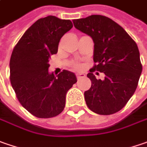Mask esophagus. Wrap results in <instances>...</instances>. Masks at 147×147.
<instances>
[{
    "instance_id": "1",
    "label": "esophagus",
    "mask_w": 147,
    "mask_h": 147,
    "mask_svg": "<svg viewBox=\"0 0 147 147\" xmlns=\"http://www.w3.org/2000/svg\"><path fill=\"white\" fill-rule=\"evenodd\" d=\"M86 76H85V74L83 73H77L76 74V78L79 80L80 78H83V77H85Z\"/></svg>"
}]
</instances>
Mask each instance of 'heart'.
Segmentation results:
<instances>
[{
	"label": "heart",
	"instance_id": "heart-1",
	"mask_svg": "<svg viewBox=\"0 0 147 147\" xmlns=\"http://www.w3.org/2000/svg\"><path fill=\"white\" fill-rule=\"evenodd\" d=\"M71 65V67L74 70H76V71H80L83 67V65L79 61H72Z\"/></svg>",
	"mask_w": 147,
	"mask_h": 147
}]
</instances>
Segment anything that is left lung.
<instances>
[{"mask_svg": "<svg viewBox=\"0 0 147 147\" xmlns=\"http://www.w3.org/2000/svg\"><path fill=\"white\" fill-rule=\"evenodd\" d=\"M76 29L94 41V66L87 77L91 87L84 93L88 108L95 113L109 115L121 110L137 89L142 71L137 43L123 27L104 16L93 15L72 20ZM103 72L97 80L92 72Z\"/></svg>", "mask_w": 147, "mask_h": 147, "instance_id": "1", "label": "left lung"}]
</instances>
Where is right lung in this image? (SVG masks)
Wrapping results in <instances>:
<instances>
[{"label":"right lung","instance_id":"right-lung-1","mask_svg":"<svg viewBox=\"0 0 147 147\" xmlns=\"http://www.w3.org/2000/svg\"><path fill=\"white\" fill-rule=\"evenodd\" d=\"M72 27L70 20L53 16L41 18L25 31L13 49L11 86L20 105L37 118L60 114L67 91L77 81L75 74L67 70L57 77L48 72L52 55L57 53L61 38Z\"/></svg>","mask_w":147,"mask_h":147}]
</instances>
